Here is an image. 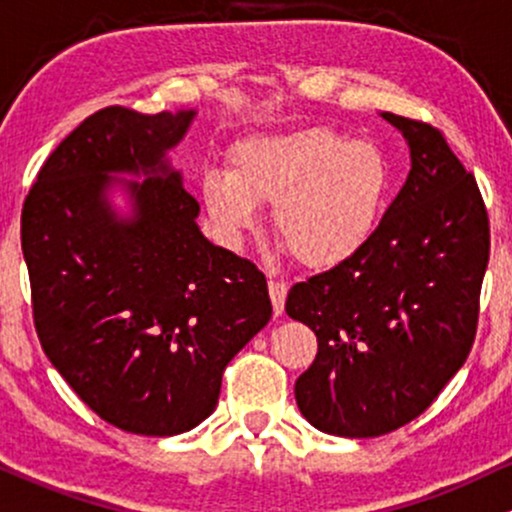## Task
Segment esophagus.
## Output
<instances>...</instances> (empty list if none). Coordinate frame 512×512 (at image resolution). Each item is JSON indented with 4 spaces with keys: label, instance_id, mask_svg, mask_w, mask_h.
<instances>
[{
    "label": "esophagus",
    "instance_id": "obj_1",
    "mask_svg": "<svg viewBox=\"0 0 512 512\" xmlns=\"http://www.w3.org/2000/svg\"><path fill=\"white\" fill-rule=\"evenodd\" d=\"M286 293H289V284H286V281L269 279V298H272V305H274V313L276 315L284 313Z\"/></svg>",
    "mask_w": 512,
    "mask_h": 512
}]
</instances>
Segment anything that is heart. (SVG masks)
I'll return each mask as SVG.
<instances>
[{
	"instance_id": "obj_1",
	"label": "heart",
	"mask_w": 512,
	"mask_h": 512,
	"mask_svg": "<svg viewBox=\"0 0 512 512\" xmlns=\"http://www.w3.org/2000/svg\"><path fill=\"white\" fill-rule=\"evenodd\" d=\"M392 168L378 144L332 129L250 137L226 170H209L202 197L228 238L252 231L257 204H274L272 226L293 260L330 269L366 248L383 221Z\"/></svg>"
}]
</instances>
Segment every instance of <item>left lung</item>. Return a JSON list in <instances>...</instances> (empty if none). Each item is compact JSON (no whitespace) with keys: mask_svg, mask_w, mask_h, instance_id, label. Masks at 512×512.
I'll use <instances>...</instances> for the list:
<instances>
[{"mask_svg":"<svg viewBox=\"0 0 512 512\" xmlns=\"http://www.w3.org/2000/svg\"><path fill=\"white\" fill-rule=\"evenodd\" d=\"M411 170L366 248L289 291L286 313L317 337L296 402L317 431L375 438L431 407L472 351L489 264L479 185L428 122L383 113Z\"/></svg>","mask_w":512,"mask_h":512,"instance_id":"1","label":"left lung"}]
</instances>
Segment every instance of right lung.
Returning a JSON list of instances; mask_svg holds the SVG:
<instances>
[{
    "instance_id": "add662e5",
    "label": "right lung",
    "mask_w": 512,
    "mask_h": 512,
    "mask_svg": "<svg viewBox=\"0 0 512 512\" xmlns=\"http://www.w3.org/2000/svg\"><path fill=\"white\" fill-rule=\"evenodd\" d=\"M192 117L98 110L48 156L21 211L45 356L81 402L137 436L202 424L223 370L272 317L264 274L202 236L197 199L168 166ZM108 172L147 175L128 183L134 220L109 209Z\"/></svg>"
}]
</instances>
